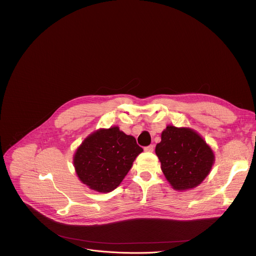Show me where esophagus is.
<instances>
[{
	"instance_id": "esophagus-1",
	"label": "esophagus",
	"mask_w": 256,
	"mask_h": 256,
	"mask_svg": "<svg viewBox=\"0 0 256 256\" xmlns=\"http://www.w3.org/2000/svg\"><path fill=\"white\" fill-rule=\"evenodd\" d=\"M144 152H153L154 151V146L153 144H150L148 146V147H144Z\"/></svg>"
}]
</instances>
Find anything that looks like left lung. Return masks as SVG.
<instances>
[{"instance_id":"1","label":"left lung","mask_w":256,"mask_h":256,"mask_svg":"<svg viewBox=\"0 0 256 256\" xmlns=\"http://www.w3.org/2000/svg\"><path fill=\"white\" fill-rule=\"evenodd\" d=\"M155 151L166 179L176 190H188L200 186L214 161L210 146L188 128L167 126Z\"/></svg>"}]
</instances>
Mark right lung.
Here are the masks:
<instances>
[{"instance_id":"1","label":"right lung","mask_w":256,"mask_h":256,"mask_svg":"<svg viewBox=\"0 0 256 256\" xmlns=\"http://www.w3.org/2000/svg\"><path fill=\"white\" fill-rule=\"evenodd\" d=\"M142 149L132 136L118 126L100 128L88 136L74 155L79 179L98 192L116 190Z\"/></svg>"}]
</instances>
